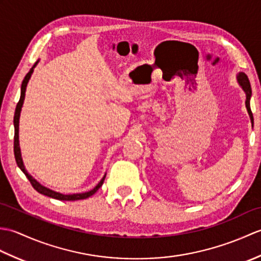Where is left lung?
I'll list each match as a JSON object with an SVG mask.
<instances>
[{"instance_id":"obj_1","label":"left lung","mask_w":261,"mask_h":261,"mask_svg":"<svg viewBox=\"0 0 261 261\" xmlns=\"http://www.w3.org/2000/svg\"><path fill=\"white\" fill-rule=\"evenodd\" d=\"M238 82H239L240 86L242 87V90L245 91L246 93V107L248 110V113L250 115V120L253 124V116H252V112H251V109H250V97H251V86H250V82H249L248 76L245 73H239L238 75Z\"/></svg>"}]
</instances>
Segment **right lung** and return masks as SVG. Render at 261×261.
<instances>
[{
  "label": "right lung",
  "instance_id": "1",
  "mask_svg": "<svg viewBox=\"0 0 261 261\" xmlns=\"http://www.w3.org/2000/svg\"><path fill=\"white\" fill-rule=\"evenodd\" d=\"M38 64V62L32 66V68L29 70V73H28L24 77L23 82H22V85H21V96L18 104H16V108H15V112H14V119H13V123H14V157H15V162L18 164L19 168L23 171V174L27 176V178L29 179V181L31 182L32 187L35 188V190L42 194V195H46L49 197H53V198H56L59 199V201H77V199H85L87 197L92 196L93 194H95L97 192V190L99 187L103 185V181L105 179V175L103 178L101 179V181L98 182V184L91 190L90 192H85V193H79V194H69V195H64V194H60L57 193L55 191L49 190V188L42 186L40 182H38L33 177L28 173L23 162H22V157H21V150H20V145H19V119H20V113H21V108L22 105H23V101H24V95H25V90H27V85H28V82H29L31 74L33 73V68L36 67V65Z\"/></svg>",
  "mask_w": 261,
  "mask_h": 261
}]
</instances>
